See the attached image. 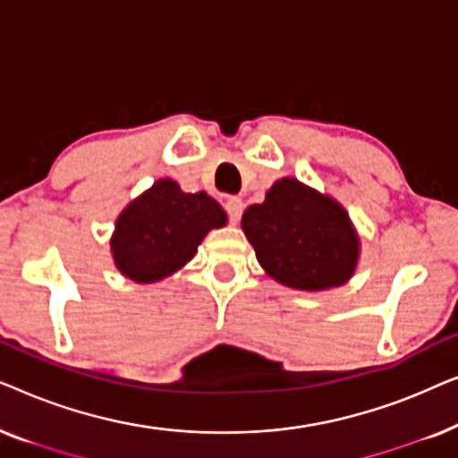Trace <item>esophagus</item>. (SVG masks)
Instances as JSON below:
<instances>
[{"instance_id": "obj_1", "label": "esophagus", "mask_w": 458, "mask_h": 458, "mask_svg": "<svg viewBox=\"0 0 458 458\" xmlns=\"http://www.w3.org/2000/svg\"><path fill=\"white\" fill-rule=\"evenodd\" d=\"M225 210H227L231 223H240L242 212H243L242 198H229L227 202H225Z\"/></svg>"}]
</instances>
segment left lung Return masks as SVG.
Here are the masks:
<instances>
[{"label": "left lung", "instance_id": "1", "mask_svg": "<svg viewBox=\"0 0 458 458\" xmlns=\"http://www.w3.org/2000/svg\"><path fill=\"white\" fill-rule=\"evenodd\" d=\"M260 267L293 290L321 292L354 275L360 240L348 212L293 177L275 181L265 202L242 216Z\"/></svg>", "mask_w": 458, "mask_h": 458}]
</instances>
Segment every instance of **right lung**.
Returning <instances> with one entry per match:
<instances>
[{
  "label": "right lung",
  "mask_w": 458,
  "mask_h": 458,
  "mask_svg": "<svg viewBox=\"0 0 458 458\" xmlns=\"http://www.w3.org/2000/svg\"><path fill=\"white\" fill-rule=\"evenodd\" d=\"M227 215L208 193H185L173 179H160L116 218L112 259L124 277L154 284L185 267L210 229Z\"/></svg>",
  "instance_id": "obj_1"
}]
</instances>
